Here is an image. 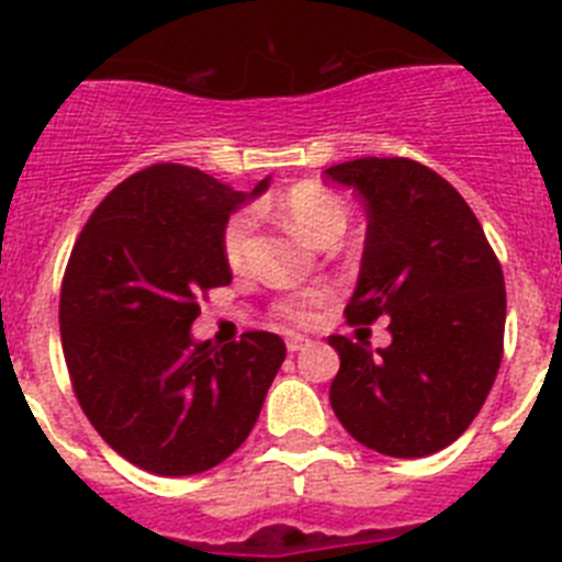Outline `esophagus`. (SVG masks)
Listing matches in <instances>:
<instances>
[{"label": "esophagus", "instance_id": "34e87169", "mask_svg": "<svg viewBox=\"0 0 562 562\" xmlns=\"http://www.w3.org/2000/svg\"><path fill=\"white\" fill-rule=\"evenodd\" d=\"M306 346H310V340H306V337H301V335L286 337V351H292V355H295V351H304Z\"/></svg>", "mask_w": 562, "mask_h": 562}]
</instances>
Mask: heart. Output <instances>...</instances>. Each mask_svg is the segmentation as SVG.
<instances>
[{"label":"heart","mask_w":562,"mask_h":562,"mask_svg":"<svg viewBox=\"0 0 562 562\" xmlns=\"http://www.w3.org/2000/svg\"><path fill=\"white\" fill-rule=\"evenodd\" d=\"M272 211L292 227L301 238L312 245H329L346 233L349 225V211L342 205L337 193L317 182H297L290 191H284L272 202ZM252 216L247 211L233 213L222 231V256H225L231 270H241L247 261V245H250ZM331 297L326 286H312V290L292 292V295L278 297L272 304V315L278 321L292 326H310L315 321L317 310Z\"/></svg>","instance_id":"heart-1"}]
</instances>
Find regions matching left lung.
Masks as SVG:
<instances>
[{"instance_id":"1","label":"left lung","mask_w":562,"mask_h":562,"mask_svg":"<svg viewBox=\"0 0 562 562\" xmlns=\"http://www.w3.org/2000/svg\"><path fill=\"white\" fill-rule=\"evenodd\" d=\"M369 213L351 326L389 315L391 346L331 335L340 371L329 402L360 445L394 459L448 448L493 389L504 357L506 290L481 222L445 177L408 157L326 168Z\"/></svg>"}]
</instances>
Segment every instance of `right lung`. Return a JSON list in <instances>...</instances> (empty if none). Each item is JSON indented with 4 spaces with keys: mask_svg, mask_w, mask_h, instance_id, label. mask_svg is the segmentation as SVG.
Returning a JSON list of instances; mask_svg holds the SVG:
<instances>
[{
    "mask_svg": "<svg viewBox=\"0 0 562 562\" xmlns=\"http://www.w3.org/2000/svg\"><path fill=\"white\" fill-rule=\"evenodd\" d=\"M200 168L132 173L83 225L61 281V346L78 405L114 453L157 475L205 473L250 436L286 357L272 331L193 342L200 297L231 284L222 231L241 202Z\"/></svg>",
    "mask_w": 562,
    "mask_h": 562,
    "instance_id": "1",
    "label": "right lung"
}]
</instances>
